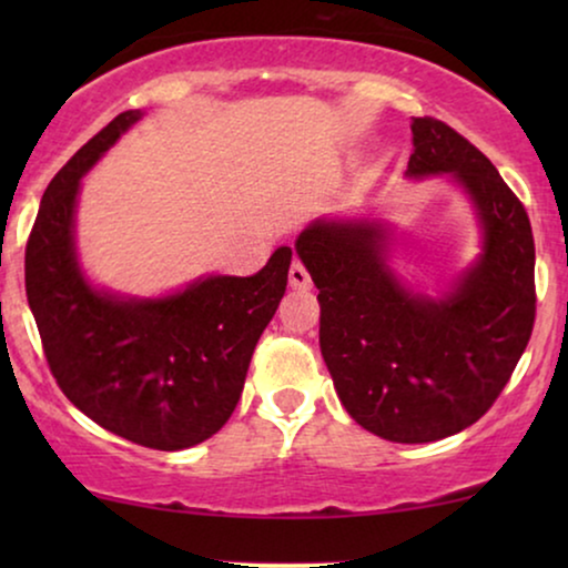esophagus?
Listing matches in <instances>:
<instances>
[{
    "label": "esophagus",
    "mask_w": 568,
    "mask_h": 568,
    "mask_svg": "<svg viewBox=\"0 0 568 568\" xmlns=\"http://www.w3.org/2000/svg\"><path fill=\"white\" fill-rule=\"evenodd\" d=\"M290 284L294 286V290H310V286H313V278H310L307 268L302 266L300 261L292 263V268H290Z\"/></svg>",
    "instance_id": "1"
}]
</instances>
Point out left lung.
I'll list each match as a JSON object with an SVG mask.
<instances>
[{
	"mask_svg": "<svg viewBox=\"0 0 568 568\" xmlns=\"http://www.w3.org/2000/svg\"><path fill=\"white\" fill-rule=\"evenodd\" d=\"M410 134L406 175H445L468 196L478 258L432 297L395 274L383 220L321 216L294 251L321 290V352L348 416L387 442L422 445L476 424L509 383L535 323V243L484 152L429 115Z\"/></svg>",
	"mask_w": 568,
	"mask_h": 568,
	"instance_id": "1",
	"label": "left lung"
}]
</instances>
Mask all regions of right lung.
Instances as JSON below:
<instances>
[{
  "label": "right lung",
  "instance_id": "add662e5",
  "mask_svg": "<svg viewBox=\"0 0 568 568\" xmlns=\"http://www.w3.org/2000/svg\"><path fill=\"white\" fill-rule=\"evenodd\" d=\"M142 115H115L53 175L26 247V292L61 393L103 429L173 453L235 410L284 297L292 247H276L253 276L209 274L162 297L92 284L74 240L80 181Z\"/></svg>",
  "mask_w": 568,
  "mask_h": 568
}]
</instances>
